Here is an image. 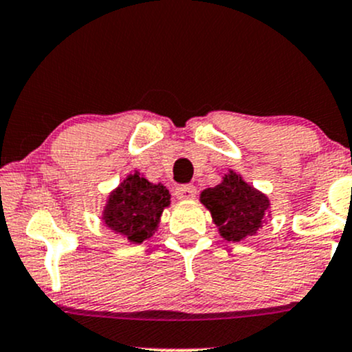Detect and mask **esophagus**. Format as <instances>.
Returning <instances> with one entry per match:
<instances>
[{"instance_id": "obj_1", "label": "esophagus", "mask_w": 352, "mask_h": 352, "mask_svg": "<svg viewBox=\"0 0 352 352\" xmlns=\"http://www.w3.org/2000/svg\"><path fill=\"white\" fill-rule=\"evenodd\" d=\"M175 195L177 199L185 200V199H193L197 195V188L190 184H182L175 187Z\"/></svg>"}]
</instances>
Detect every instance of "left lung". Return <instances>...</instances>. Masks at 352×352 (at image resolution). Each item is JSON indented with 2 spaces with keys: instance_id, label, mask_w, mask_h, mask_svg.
<instances>
[{
  "instance_id": "obj_1",
  "label": "left lung",
  "mask_w": 352,
  "mask_h": 352,
  "mask_svg": "<svg viewBox=\"0 0 352 352\" xmlns=\"http://www.w3.org/2000/svg\"><path fill=\"white\" fill-rule=\"evenodd\" d=\"M200 199L212 212L220 235L230 241L253 235L261 227V220L270 207L263 193L250 187L233 172L225 175L220 185L204 190Z\"/></svg>"
}]
</instances>
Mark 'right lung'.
<instances>
[{
	"label": "right lung",
	"mask_w": 352,
	"mask_h": 352,
	"mask_svg": "<svg viewBox=\"0 0 352 352\" xmlns=\"http://www.w3.org/2000/svg\"><path fill=\"white\" fill-rule=\"evenodd\" d=\"M168 205L167 188L151 184L135 172L109 197L104 221L132 243H142L155 233L160 215Z\"/></svg>",
	"instance_id": "1"
}]
</instances>
